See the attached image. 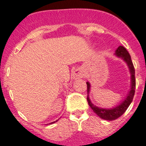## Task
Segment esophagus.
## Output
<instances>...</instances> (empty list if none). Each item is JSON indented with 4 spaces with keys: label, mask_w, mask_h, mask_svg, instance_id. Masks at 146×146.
Wrapping results in <instances>:
<instances>
[{
    "label": "esophagus",
    "mask_w": 146,
    "mask_h": 146,
    "mask_svg": "<svg viewBox=\"0 0 146 146\" xmlns=\"http://www.w3.org/2000/svg\"><path fill=\"white\" fill-rule=\"evenodd\" d=\"M84 76V70H82L81 69H77L76 70H75V72L73 74V77L74 79H79V78H82Z\"/></svg>",
    "instance_id": "1"
}]
</instances>
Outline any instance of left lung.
I'll return each mask as SVG.
<instances>
[{
	"label": "left lung",
	"instance_id": "left-lung-1",
	"mask_svg": "<svg viewBox=\"0 0 146 146\" xmlns=\"http://www.w3.org/2000/svg\"><path fill=\"white\" fill-rule=\"evenodd\" d=\"M115 54L119 58H122L126 62L127 64L130 69V74H131V88L130 91L129 92V94H127V98H125V100L117 106L116 107H114L112 109H103L97 107L96 106L94 105L92 103L91 100H90L89 97H88V94L90 92V84L88 82H86L87 84V93H88V96H87V101H88V105L93 110V111L97 114L98 116L102 119H106V120H114V119H117L119 117L122 116V114L125 112L127 109L128 108L130 104H131L132 101H133V97L135 95V68L133 65V62H132L131 57H130V54L127 52V50L123 47V46H119L118 48L116 50L115 52Z\"/></svg>",
	"mask_w": 146,
	"mask_h": 146
}]
</instances>
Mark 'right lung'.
I'll return each instance as SVG.
<instances>
[{
	"instance_id": "obj_1",
	"label": "right lung",
	"mask_w": 146,
	"mask_h": 146,
	"mask_svg": "<svg viewBox=\"0 0 146 146\" xmlns=\"http://www.w3.org/2000/svg\"><path fill=\"white\" fill-rule=\"evenodd\" d=\"M57 121H58V120L54 121V122H51V123H49V124H52V123H54V122H57ZM47 125H48V124H47Z\"/></svg>"
}]
</instances>
